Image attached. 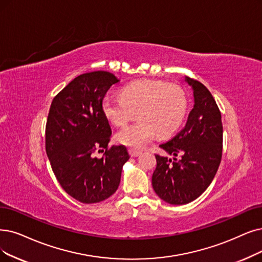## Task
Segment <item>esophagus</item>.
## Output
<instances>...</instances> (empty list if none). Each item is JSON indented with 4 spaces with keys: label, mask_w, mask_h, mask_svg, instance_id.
Wrapping results in <instances>:
<instances>
[{
    "label": "esophagus",
    "mask_w": 262,
    "mask_h": 262,
    "mask_svg": "<svg viewBox=\"0 0 262 262\" xmlns=\"http://www.w3.org/2000/svg\"><path fill=\"white\" fill-rule=\"evenodd\" d=\"M129 154H130L131 157H138V156H140V155L142 154V151H141V150H137V149L130 148V149H129Z\"/></svg>",
    "instance_id": "34e87169"
}]
</instances>
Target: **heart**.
<instances>
[{
  "label": "heart",
  "mask_w": 262,
  "mask_h": 262,
  "mask_svg": "<svg viewBox=\"0 0 262 262\" xmlns=\"http://www.w3.org/2000/svg\"><path fill=\"white\" fill-rule=\"evenodd\" d=\"M121 96L104 98L102 110L105 117L117 127L127 124L137 113L140 120L116 134L119 144L143 148L158 134L167 137L175 132L184 120L187 100L179 86L141 79L124 86Z\"/></svg>",
  "instance_id": "b5f03b06"
}]
</instances>
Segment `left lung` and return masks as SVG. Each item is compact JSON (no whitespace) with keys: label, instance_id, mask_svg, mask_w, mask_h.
<instances>
[{"label":"left lung","instance_id":"obj_1","mask_svg":"<svg viewBox=\"0 0 262 262\" xmlns=\"http://www.w3.org/2000/svg\"><path fill=\"white\" fill-rule=\"evenodd\" d=\"M193 91V108L182 131L160 147L173 157L156 155L155 192L166 203L182 205L200 196L210 186L223 154L222 114L212 93L200 81L185 76ZM180 156V160L174 158Z\"/></svg>","mask_w":262,"mask_h":262}]
</instances>
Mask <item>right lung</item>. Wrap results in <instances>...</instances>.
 Here are the masks:
<instances>
[{"label": "right lung", "instance_id": "1", "mask_svg": "<svg viewBox=\"0 0 262 262\" xmlns=\"http://www.w3.org/2000/svg\"><path fill=\"white\" fill-rule=\"evenodd\" d=\"M118 81L110 72L85 73L62 89L50 105L47 157L61 187L81 203H98L115 193L130 158L125 146H108L112 129L102 110L107 90ZM96 151L104 152L102 159L94 157Z\"/></svg>", "mask_w": 262, "mask_h": 262}]
</instances>
